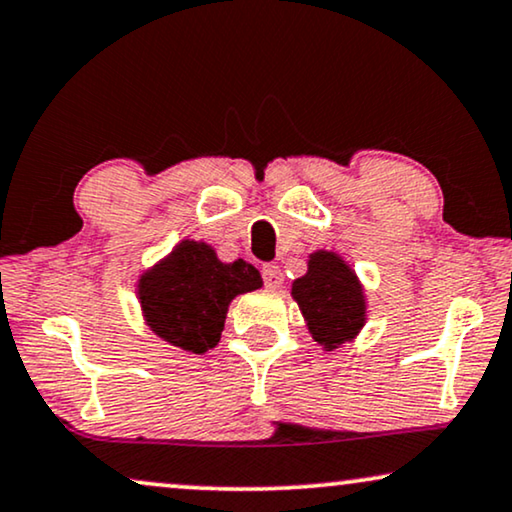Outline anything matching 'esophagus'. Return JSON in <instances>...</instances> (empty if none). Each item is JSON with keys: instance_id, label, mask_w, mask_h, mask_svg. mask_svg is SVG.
<instances>
[{"instance_id": "34e87169", "label": "esophagus", "mask_w": 512, "mask_h": 512, "mask_svg": "<svg viewBox=\"0 0 512 512\" xmlns=\"http://www.w3.org/2000/svg\"><path fill=\"white\" fill-rule=\"evenodd\" d=\"M263 282H265V286H270V289H279V286L284 284V275H282V270H279L277 263L263 265Z\"/></svg>"}]
</instances>
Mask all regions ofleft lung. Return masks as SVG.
Here are the masks:
<instances>
[{
	"label": "left lung",
	"instance_id": "8db88e82",
	"mask_svg": "<svg viewBox=\"0 0 512 512\" xmlns=\"http://www.w3.org/2000/svg\"><path fill=\"white\" fill-rule=\"evenodd\" d=\"M291 298L298 303L312 340L324 352L345 347L368 321L361 279L338 251H312L305 275L293 279Z\"/></svg>",
	"mask_w": 512,
	"mask_h": 512
}]
</instances>
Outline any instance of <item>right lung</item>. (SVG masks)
Instances as JSON below:
<instances>
[{"label": "right lung", "mask_w": 512, "mask_h": 512, "mask_svg": "<svg viewBox=\"0 0 512 512\" xmlns=\"http://www.w3.org/2000/svg\"><path fill=\"white\" fill-rule=\"evenodd\" d=\"M263 286L261 272L237 258L223 263L202 240H181L137 279L144 324L184 352L219 345L230 303Z\"/></svg>", "instance_id": "add662e5"}]
</instances>
